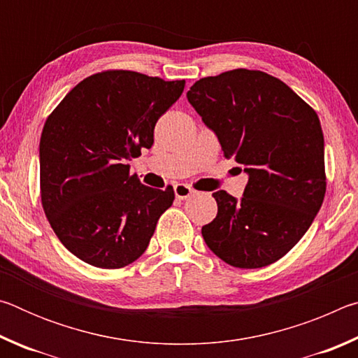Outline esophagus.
Instances as JSON below:
<instances>
[{"label": "esophagus", "mask_w": 358, "mask_h": 358, "mask_svg": "<svg viewBox=\"0 0 358 358\" xmlns=\"http://www.w3.org/2000/svg\"><path fill=\"white\" fill-rule=\"evenodd\" d=\"M173 191H175V197L180 199V201H185V199L191 197L192 194L196 192V191L192 189L191 186H187V185H185V183L175 185V186H173Z\"/></svg>", "instance_id": "1"}]
</instances>
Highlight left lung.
Wrapping results in <instances>:
<instances>
[{"label": "left lung", "mask_w": 358, "mask_h": 358, "mask_svg": "<svg viewBox=\"0 0 358 358\" xmlns=\"http://www.w3.org/2000/svg\"><path fill=\"white\" fill-rule=\"evenodd\" d=\"M226 157L245 167L243 197L213 192L217 215L205 243L237 268H260L292 250L325 196L324 134L317 113L280 78L234 69L205 77L186 94Z\"/></svg>", "instance_id": "obj_1"}]
</instances>
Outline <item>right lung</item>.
Masks as SVG:
<instances>
[{
  "instance_id": "right-lung-1",
  "label": "right lung",
  "mask_w": 358,
  "mask_h": 358,
  "mask_svg": "<svg viewBox=\"0 0 358 358\" xmlns=\"http://www.w3.org/2000/svg\"><path fill=\"white\" fill-rule=\"evenodd\" d=\"M183 90L185 80L104 71L83 78L48 115L39 143L42 207L83 262L121 268L147 250L175 194L142 185L128 161L151 148L156 121Z\"/></svg>"
}]
</instances>
